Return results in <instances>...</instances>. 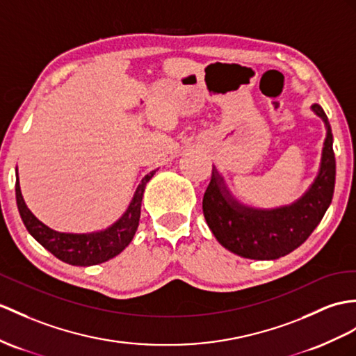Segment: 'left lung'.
<instances>
[{"label":"left lung","mask_w":356,"mask_h":356,"mask_svg":"<svg viewBox=\"0 0 356 356\" xmlns=\"http://www.w3.org/2000/svg\"><path fill=\"white\" fill-rule=\"evenodd\" d=\"M311 108L325 122L326 138L314 183L296 202L272 210L243 205L229 193L219 172L213 169L202 199V211L214 237L232 254L250 259L287 255L311 236L331 205L335 187L332 131L323 108L318 104Z\"/></svg>","instance_id":"left-lung-1"}]
</instances>
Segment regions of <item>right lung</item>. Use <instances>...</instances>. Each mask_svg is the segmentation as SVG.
Listing matches in <instances>:
<instances>
[{
    "label": "right lung",
    "mask_w": 356,
    "mask_h": 356,
    "mask_svg": "<svg viewBox=\"0 0 356 356\" xmlns=\"http://www.w3.org/2000/svg\"><path fill=\"white\" fill-rule=\"evenodd\" d=\"M154 173L155 170H152L149 175H146L142 179V183L138 184L131 202H129L125 213L120 216V219H118L107 229L97 232L72 234L58 232L48 228L45 223H42L36 216L29 210V207L25 204L21 193L19 178L16 179L15 186L16 204H18V210L25 228H27L31 236L54 257L62 259L63 263L72 266H95L115 258L131 243L138 227V220H140V207L146 183L154 177ZM16 177H18V172H16Z\"/></svg>",
    "instance_id": "obj_1"
}]
</instances>
